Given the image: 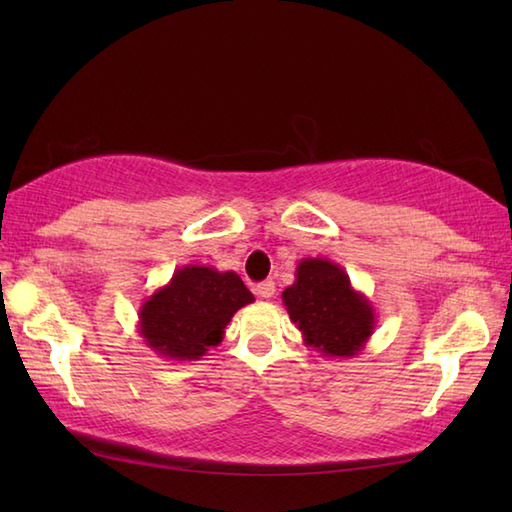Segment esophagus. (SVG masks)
<instances>
[{"instance_id":"34e87169","label":"esophagus","mask_w":512,"mask_h":512,"mask_svg":"<svg viewBox=\"0 0 512 512\" xmlns=\"http://www.w3.org/2000/svg\"><path fill=\"white\" fill-rule=\"evenodd\" d=\"M255 295L262 297V299H270L275 295V281L268 279V281H262V284L255 286Z\"/></svg>"}]
</instances>
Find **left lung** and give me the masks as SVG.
I'll return each instance as SVG.
<instances>
[{"label": "left lung", "mask_w": 512, "mask_h": 512, "mask_svg": "<svg viewBox=\"0 0 512 512\" xmlns=\"http://www.w3.org/2000/svg\"><path fill=\"white\" fill-rule=\"evenodd\" d=\"M281 299L303 343L325 358H354L374 334L372 301L325 257L301 259L295 284L281 292Z\"/></svg>", "instance_id": "1"}]
</instances>
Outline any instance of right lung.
I'll return each mask as SVG.
<instances>
[{
  "instance_id": "1",
  "label": "right lung",
  "mask_w": 512,
  "mask_h": 512,
  "mask_svg": "<svg viewBox=\"0 0 512 512\" xmlns=\"http://www.w3.org/2000/svg\"><path fill=\"white\" fill-rule=\"evenodd\" d=\"M255 297L233 270L178 268L169 284L149 295L138 310V334L151 352L173 363L198 361L220 345L233 314Z\"/></svg>"
}]
</instances>
